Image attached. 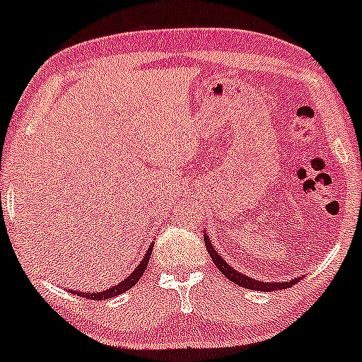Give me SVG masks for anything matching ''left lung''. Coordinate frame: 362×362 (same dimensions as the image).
<instances>
[{
	"label": "left lung",
	"instance_id": "1",
	"mask_svg": "<svg viewBox=\"0 0 362 362\" xmlns=\"http://www.w3.org/2000/svg\"><path fill=\"white\" fill-rule=\"evenodd\" d=\"M204 243H206L209 255H211V258H212V261H214L217 269H219V272L223 273V275L228 278V280L236 283V285H239V286H243V288L256 290V291L285 290V288H290L291 285H295V283H297L300 278H302V276L291 278V280H288V281H259V280H255V278L243 275V273H239L238 269H234L233 267H230L229 263H226V259L223 258V256H221L219 252L216 251V246L212 245V241L209 239L207 233H204Z\"/></svg>",
	"mask_w": 362,
	"mask_h": 362
}]
</instances>
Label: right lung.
Listing matches in <instances>:
<instances>
[{
	"mask_svg": "<svg viewBox=\"0 0 362 362\" xmlns=\"http://www.w3.org/2000/svg\"><path fill=\"white\" fill-rule=\"evenodd\" d=\"M151 247H153V243H151V245L148 246L145 256H143V259L139 261L138 267L133 269L132 275L126 276L124 280L117 283V285H112L111 288H106V290H103V291H76V290H69V291H71V293H77V295H79V297L89 298V300H107V298L117 297V295H121V293H123V291L129 290V288H132V286L136 285L139 278L143 276V273H145V269L148 267V261H150Z\"/></svg>",
	"mask_w": 362,
	"mask_h": 362,
	"instance_id": "obj_1",
	"label": "right lung"
}]
</instances>
